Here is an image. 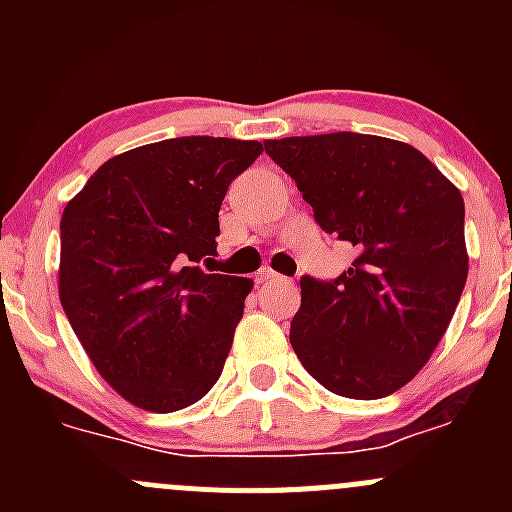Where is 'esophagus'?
I'll use <instances>...</instances> for the list:
<instances>
[{
    "instance_id": "obj_1",
    "label": "esophagus",
    "mask_w": 512,
    "mask_h": 512,
    "mask_svg": "<svg viewBox=\"0 0 512 512\" xmlns=\"http://www.w3.org/2000/svg\"><path fill=\"white\" fill-rule=\"evenodd\" d=\"M277 277H280V275H277L275 270H270V267H265V270L257 272V275H255V282H257V285H265V282L277 280Z\"/></svg>"
}]
</instances>
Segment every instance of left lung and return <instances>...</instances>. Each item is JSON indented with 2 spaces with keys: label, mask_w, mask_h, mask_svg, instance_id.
I'll return each instance as SVG.
<instances>
[{
  "label": "left lung",
  "mask_w": 512,
  "mask_h": 512,
  "mask_svg": "<svg viewBox=\"0 0 512 512\" xmlns=\"http://www.w3.org/2000/svg\"><path fill=\"white\" fill-rule=\"evenodd\" d=\"M324 232L352 242L337 280L302 277L289 344L332 394L384 399L451 324L468 277L463 195L421 151L366 133L265 141Z\"/></svg>",
  "instance_id": "obj_1"
}]
</instances>
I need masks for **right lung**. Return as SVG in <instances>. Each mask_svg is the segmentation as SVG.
<instances>
[{"label": "right lung", "mask_w": 512, "mask_h": 512, "mask_svg": "<svg viewBox=\"0 0 512 512\" xmlns=\"http://www.w3.org/2000/svg\"><path fill=\"white\" fill-rule=\"evenodd\" d=\"M262 143L183 136L101 165L61 215L59 299L96 371L156 414L223 374L252 280L208 275L218 213Z\"/></svg>", "instance_id": "1"}]
</instances>
